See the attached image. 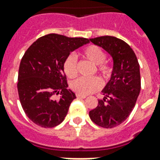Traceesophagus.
<instances>
[{
	"instance_id": "esophagus-1",
	"label": "esophagus",
	"mask_w": 160,
	"mask_h": 160,
	"mask_svg": "<svg viewBox=\"0 0 160 160\" xmlns=\"http://www.w3.org/2000/svg\"><path fill=\"white\" fill-rule=\"evenodd\" d=\"M76 97L78 98H87V96H86V95H82V94L77 93Z\"/></svg>"
}]
</instances>
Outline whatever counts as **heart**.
I'll list each match as a JSON object with an SVG mask.
<instances>
[{
    "instance_id": "heart-1",
    "label": "heart",
    "mask_w": 160,
    "mask_h": 160,
    "mask_svg": "<svg viewBox=\"0 0 160 160\" xmlns=\"http://www.w3.org/2000/svg\"><path fill=\"white\" fill-rule=\"evenodd\" d=\"M81 55L86 59L97 65L98 71L104 78L111 75V68L104 62L106 59V54L103 49L97 45H89L82 50ZM63 69L68 78H74L77 75V58L76 56L70 54L63 63ZM101 80L98 77L93 78H79L70 84V87L75 92L82 95L94 92L101 87Z\"/></svg>"
}]
</instances>
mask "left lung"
<instances>
[{
    "label": "left lung",
    "mask_w": 160,
    "mask_h": 160,
    "mask_svg": "<svg viewBox=\"0 0 160 160\" xmlns=\"http://www.w3.org/2000/svg\"><path fill=\"white\" fill-rule=\"evenodd\" d=\"M90 41L111 55L113 68L111 79L102 90L104 98L98 100L89 117L100 127H117L128 118L141 92L140 65L134 50L122 39L104 36Z\"/></svg>",
    "instance_id": "8db88e82"
}]
</instances>
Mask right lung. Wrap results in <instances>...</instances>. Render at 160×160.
<instances>
[{"mask_svg":"<svg viewBox=\"0 0 160 160\" xmlns=\"http://www.w3.org/2000/svg\"><path fill=\"white\" fill-rule=\"evenodd\" d=\"M90 42L84 38L48 34L30 46L23 56L18 75V92L26 116L42 128L62 122L76 98L68 88L63 63L70 53ZM60 94L58 100L53 97Z\"/></svg>","mask_w":160,"mask_h":160,"instance_id":"obj_1","label":"right lung"}]
</instances>
